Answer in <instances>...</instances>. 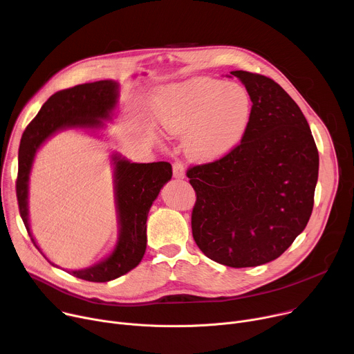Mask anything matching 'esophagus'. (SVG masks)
I'll list each match as a JSON object with an SVG mask.
<instances>
[{"mask_svg": "<svg viewBox=\"0 0 354 354\" xmlns=\"http://www.w3.org/2000/svg\"><path fill=\"white\" fill-rule=\"evenodd\" d=\"M172 169H174V178H176V179H183L185 178V167H183V164L175 162L172 165Z\"/></svg>", "mask_w": 354, "mask_h": 354, "instance_id": "1", "label": "esophagus"}]
</instances>
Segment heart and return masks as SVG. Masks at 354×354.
Segmentation results:
<instances>
[{
	"label": "heart",
	"mask_w": 354,
	"mask_h": 354,
	"mask_svg": "<svg viewBox=\"0 0 354 354\" xmlns=\"http://www.w3.org/2000/svg\"><path fill=\"white\" fill-rule=\"evenodd\" d=\"M153 108L161 127L185 137L187 156L198 162L218 161L238 148L252 113L243 86L213 78L168 85L156 93Z\"/></svg>",
	"instance_id": "heart-1"
}]
</instances>
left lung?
Listing matches in <instances>:
<instances>
[{
  "instance_id": "obj_1",
  "label": "left lung",
  "mask_w": 354,
  "mask_h": 354,
  "mask_svg": "<svg viewBox=\"0 0 354 354\" xmlns=\"http://www.w3.org/2000/svg\"><path fill=\"white\" fill-rule=\"evenodd\" d=\"M252 100L248 133L227 157L189 168L194 242L212 261L254 268L277 259L314 207L319 156L306 116L273 80L231 71Z\"/></svg>"
}]
</instances>
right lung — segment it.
I'll return each mask as SVG.
<instances>
[{"label":"right lung","mask_w":354,"mask_h":354,"mask_svg":"<svg viewBox=\"0 0 354 354\" xmlns=\"http://www.w3.org/2000/svg\"><path fill=\"white\" fill-rule=\"evenodd\" d=\"M119 95V84L113 80L81 84L59 91L46 100L22 134L17 179L19 213L33 245L44 258L46 255L37 246L29 224V175L36 153L59 131L75 129L97 134L105 129V122L115 115ZM111 162L113 167L119 235L113 250L100 262L84 269L66 270L86 281L104 283L115 280L141 262L147 248L148 212L162 186L172 178V167L164 161L137 164L115 153L111 157ZM48 262L59 268L52 261Z\"/></svg>","instance_id":"1"}]
</instances>
